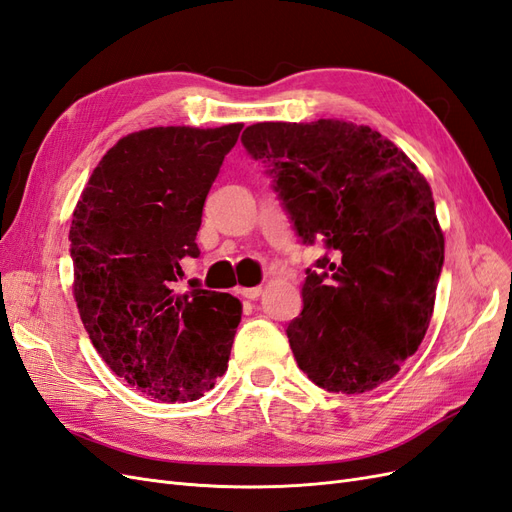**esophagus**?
Returning a JSON list of instances; mask_svg holds the SVG:
<instances>
[{
  "instance_id": "obj_1",
  "label": "esophagus",
  "mask_w": 512,
  "mask_h": 512,
  "mask_svg": "<svg viewBox=\"0 0 512 512\" xmlns=\"http://www.w3.org/2000/svg\"><path fill=\"white\" fill-rule=\"evenodd\" d=\"M239 294L243 299H250V301H254V299H258L260 294H262V288L260 286H252V288H239Z\"/></svg>"
}]
</instances>
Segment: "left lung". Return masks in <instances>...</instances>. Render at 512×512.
I'll list each match as a JSON object with an SVG mask.
<instances>
[{
	"label": "left lung",
	"instance_id": "1",
	"mask_svg": "<svg viewBox=\"0 0 512 512\" xmlns=\"http://www.w3.org/2000/svg\"><path fill=\"white\" fill-rule=\"evenodd\" d=\"M241 143L267 164L305 245L327 254L305 271L294 359L331 393L389 382L427 333L444 235L427 179L391 141L350 121H265Z\"/></svg>",
	"mask_w": 512,
	"mask_h": 512
}]
</instances>
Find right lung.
<instances>
[{
    "label": "right lung",
    "mask_w": 512,
    "mask_h": 512,
    "mask_svg": "<svg viewBox=\"0 0 512 512\" xmlns=\"http://www.w3.org/2000/svg\"><path fill=\"white\" fill-rule=\"evenodd\" d=\"M243 123L149 128L104 153L72 213L74 301L104 363L153 399L194 401L228 369L241 303L190 280L196 232Z\"/></svg>",
    "instance_id": "add662e5"
}]
</instances>
